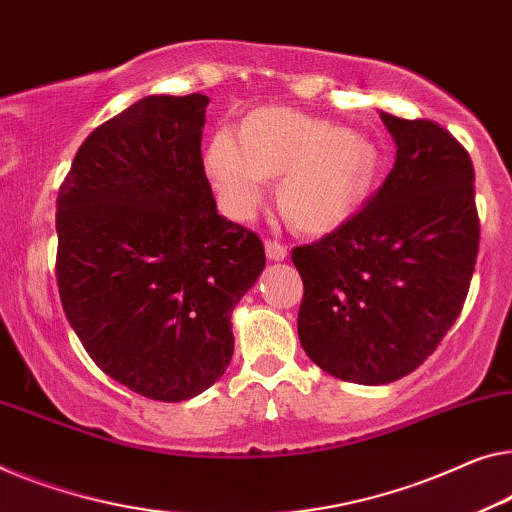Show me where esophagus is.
<instances>
[{
  "instance_id": "1",
  "label": "esophagus",
  "mask_w": 512,
  "mask_h": 512,
  "mask_svg": "<svg viewBox=\"0 0 512 512\" xmlns=\"http://www.w3.org/2000/svg\"><path fill=\"white\" fill-rule=\"evenodd\" d=\"M264 248H266V255H269V259H273V262H282V259L287 257V246H282V243L276 239H266Z\"/></svg>"
}]
</instances>
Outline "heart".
<instances>
[{
    "instance_id": "b5f03b06",
    "label": "heart",
    "mask_w": 512,
    "mask_h": 512,
    "mask_svg": "<svg viewBox=\"0 0 512 512\" xmlns=\"http://www.w3.org/2000/svg\"><path fill=\"white\" fill-rule=\"evenodd\" d=\"M375 167L377 151L363 135L285 108L255 110L241 135L220 128L204 154V172L227 213L250 216L269 179L285 174L278 186L282 216L312 234L349 216Z\"/></svg>"
}]
</instances>
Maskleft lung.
I'll use <instances>...</instances> for the list:
<instances>
[{
  "instance_id": "left-lung-1",
  "label": "left lung",
  "mask_w": 512,
  "mask_h": 512,
  "mask_svg": "<svg viewBox=\"0 0 512 512\" xmlns=\"http://www.w3.org/2000/svg\"><path fill=\"white\" fill-rule=\"evenodd\" d=\"M381 121L398 147L381 188L338 230L292 250L301 347L324 372L365 386L432 356L460 317L480 239L467 149L437 121Z\"/></svg>"
}]
</instances>
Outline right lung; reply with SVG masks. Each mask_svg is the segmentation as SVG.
Here are the masks:
<instances>
[{
	"label": "right lung",
	"mask_w": 512,
	"mask_h": 512,
	"mask_svg": "<svg viewBox=\"0 0 512 512\" xmlns=\"http://www.w3.org/2000/svg\"><path fill=\"white\" fill-rule=\"evenodd\" d=\"M209 98L147 96L91 133L57 195L61 308L105 375L149 400L223 377L232 310L266 257L216 211L204 174Z\"/></svg>",
	"instance_id": "right-lung-1"
}]
</instances>
